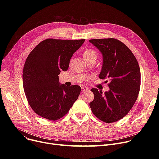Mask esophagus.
I'll return each instance as SVG.
<instances>
[{
    "label": "esophagus",
    "mask_w": 159,
    "mask_h": 159,
    "mask_svg": "<svg viewBox=\"0 0 159 159\" xmlns=\"http://www.w3.org/2000/svg\"><path fill=\"white\" fill-rule=\"evenodd\" d=\"M81 89H82V92H85V91H86L87 90L89 89V88L88 87H86V86H82L81 87Z\"/></svg>",
    "instance_id": "esophagus-1"
}]
</instances>
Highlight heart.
I'll list each match as a JSON object with an SVG mask.
<instances>
[{
  "label": "heart",
  "instance_id": "obj_1",
  "mask_svg": "<svg viewBox=\"0 0 159 159\" xmlns=\"http://www.w3.org/2000/svg\"><path fill=\"white\" fill-rule=\"evenodd\" d=\"M97 52H95L93 49H87L84 52V54H83V57H84V59L88 58H90L92 57H97Z\"/></svg>",
  "mask_w": 159,
  "mask_h": 159
}]
</instances>
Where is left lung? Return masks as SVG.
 Returning <instances> with one entry per match:
<instances>
[{
    "mask_svg": "<svg viewBox=\"0 0 159 159\" xmlns=\"http://www.w3.org/2000/svg\"><path fill=\"white\" fill-rule=\"evenodd\" d=\"M89 41L102 55L99 78L110 82V90L104 94L96 88L91 89L94 99L89 106L98 119L106 123L114 122L128 114L138 97L140 86L139 65L131 50L117 39Z\"/></svg>",
    "mask_w": 159,
    "mask_h": 159,
    "instance_id": "obj_1",
    "label": "left lung"
}]
</instances>
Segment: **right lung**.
Returning a JSON list of instances; mask_svg holds the SVG:
<instances>
[{
    "label": "right lung",
    "instance_id": "add662e5",
    "mask_svg": "<svg viewBox=\"0 0 159 159\" xmlns=\"http://www.w3.org/2000/svg\"><path fill=\"white\" fill-rule=\"evenodd\" d=\"M84 41L48 39L29 54L23 69V88L32 110L42 117L58 120L77 100L80 87L61 84L58 75L68 70L71 57Z\"/></svg>",
    "mask_w": 159,
    "mask_h": 159
}]
</instances>
